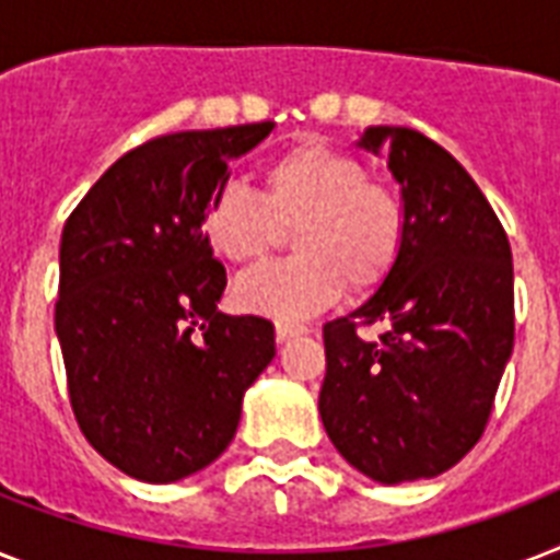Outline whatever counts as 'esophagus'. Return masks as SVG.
Instances as JSON below:
<instances>
[{
	"mask_svg": "<svg viewBox=\"0 0 560 560\" xmlns=\"http://www.w3.org/2000/svg\"><path fill=\"white\" fill-rule=\"evenodd\" d=\"M307 328L305 325H299V323H276V340L284 342L290 340V337H299V334H305Z\"/></svg>",
	"mask_w": 560,
	"mask_h": 560,
	"instance_id": "1",
	"label": "esophagus"
}]
</instances>
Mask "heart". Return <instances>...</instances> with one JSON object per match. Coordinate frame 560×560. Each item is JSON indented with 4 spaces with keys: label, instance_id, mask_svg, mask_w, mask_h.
Masks as SVG:
<instances>
[{
    "label": "heart",
    "instance_id": "obj_1",
    "mask_svg": "<svg viewBox=\"0 0 560 560\" xmlns=\"http://www.w3.org/2000/svg\"><path fill=\"white\" fill-rule=\"evenodd\" d=\"M206 244L232 264L253 267L293 226L299 255L237 281V305L279 323H302L351 290L377 288L398 261L407 211L389 186L334 144L305 139L272 156L258 174V197L220 188L202 209Z\"/></svg>",
    "mask_w": 560,
    "mask_h": 560
}]
</instances>
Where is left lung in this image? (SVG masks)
Instances as JSON below:
<instances>
[{"label": "left lung", "mask_w": 560, "mask_h": 560, "mask_svg": "<svg viewBox=\"0 0 560 560\" xmlns=\"http://www.w3.org/2000/svg\"><path fill=\"white\" fill-rule=\"evenodd\" d=\"M400 183L404 246L372 296L323 328L319 416L342 459L398 486L453 468L486 430L514 349V267L503 223L470 174L409 127H366ZM381 322L366 341L358 324Z\"/></svg>", "instance_id": "obj_1"}]
</instances>
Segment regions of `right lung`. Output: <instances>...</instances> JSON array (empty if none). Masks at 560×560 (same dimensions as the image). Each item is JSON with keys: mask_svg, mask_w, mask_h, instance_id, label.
Returning <instances> with one entry per match:
<instances>
[{"mask_svg": "<svg viewBox=\"0 0 560 560\" xmlns=\"http://www.w3.org/2000/svg\"><path fill=\"white\" fill-rule=\"evenodd\" d=\"M272 121L186 130L113 162L60 237V340L78 427L142 482H177L235 439L244 392L276 358L261 316L220 314L226 270L202 237V209L229 160Z\"/></svg>", "mask_w": 560, "mask_h": 560, "instance_id": "1", "label": "right lung"}]
</instances>
